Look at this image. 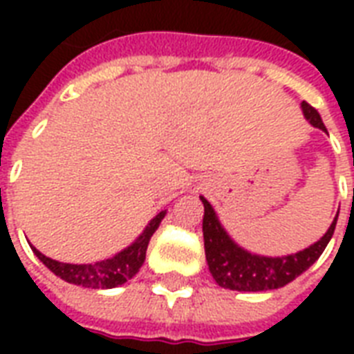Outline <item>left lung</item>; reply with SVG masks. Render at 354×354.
Segmentation results:
<instances>
[{"label":"left lung","mask_w":354,"mask_h":354,"mask_svg":"<svg viewBox=\"0 0 354 354\" xmlns=\"http://www.w3.org/2000/svg\"><path fill=\"white\" fill-rule=\"evenodd\" d=\"M301 108L310 124L327 132L319 113L308 102L303 101ZM200 200L204 204L202 232H204L205 259H207L211 275L218 283V286L239 292L274 290L296 279L297 275H301L308 266H313L324 253L325 246L329 244L330 236L335 233L336 218H338L336 215L327 233L316 244L305 248L303 252L285 255V257H261L236 246L224 232L221 222L216 221L215 211L209 202L204 196H200Z\"/></svg>","instance_id":"left-lung-1"}]
</instances>
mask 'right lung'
I'll return each mask as SVG.
<instances>
[{"instance_id":"obj_1","label":"right lung","mask_w":354,"mask_h":354,"mask_svg":"<svg viewBox=\"0 0 354 354\" xmlns=\"http://www.w3.org/2000/svg\"><path fill=\"white\" fill-rule=\"evenodd\" d=\"M165 215L167 211L158 213L150 221V224L147 226L143 235L139 236L132 246H128L127 250L119 252L115 257L104 259V261H99V263L93 264L58 263V261H53V259L46 257L35 246L30 248L36 253V257L40 259L41 263L46 264L47 268L51 270L55 275H58L60 279L73 283V285L88 286V288H113V286L127 283L128 279H132L133 275L138 274L141 264L145 263V255H147L150 236L154 235L156 230L160 227L161 221H163Z\"/></svg>"}]
</instances>
